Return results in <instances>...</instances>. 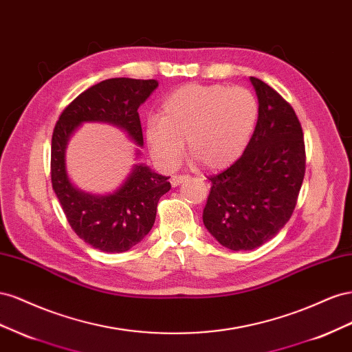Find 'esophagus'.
<instances>
[{
    "mask_svg": "<svg viewBox=\"0 0 352 352\" xmlns=\"http://www.w3.org/2000/svg\"><path fill=\"white\" fill-rule=\"evenodd\" d=\"M187 178H188V175H182V174L173 175V178H170V184H173V187H177V186H179L182 183H184Z\"/></svg>",
    "mask_w": 352,
    "mask_h": 352,
    "instance_id": "esophagus-1",
    "label": "esophagus"
}]
</instances>
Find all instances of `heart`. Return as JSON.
Instances as JSON below:
<instances>
[{
  "instance_id": "obj_1",
  "label": "heart",
  "mask_w": 352,
  "mask_h": 352,
  "mask_svg": "<svg viewBox=\"0 0 352 352\" xmlns=\"http://www.w3.org/2000/svg\"><path fill=\"white\" fill-rule=\"evenodd\" d=\"M259 103L245 87L186 84L169 93L160 118L147 120L144 137L150 155L166 169L188 153L205 169L232 166L243 155L258 124Z\"/></svg>"
}]
</instances>
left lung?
Returning a JSON list of instances; mask_svg holds the SVG:
<instances>
[{"mask_svg":"<svg viewBox=\"0 0 352 352\" xmlns=\"http://www.w3.org/2000/svg\"><path fill=\"white\" fill-rule=\"evenodd\" d=\"M259 103L252 138L236 162L210 175L204 224L232 250H252L292 217L305 175L302 126L276 89L250 76Z\"/></svg>","mask_w":352,"mask_h":352,"instance_id":"obj_1","label":"left lung"}]
</instances>
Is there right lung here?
<instances>
[{
	"mask_svg": "<svg viewBox=\"0 0 352 352\" xmlns=\"http://www.w3.org/2000/svg\"><path fill=\"white\" fill-rule=\"evenodd\" d=\"M156 88V79H106L79 94L63 110L54 126L52 138L53 190L79 239L103 252H125L142 242L155 224L159 199L169 192V177L159 175L144 164H140L112 195H89L70 183L66 173V146L70 135L82 122L116 125L135 144L143 146L138 107Z\"/></svg>",
	"mask_w": 352,
	"mask_h": 352,
	"instance_id": "right-lung-1",
	"label": "right lung"
}]
</instances>
